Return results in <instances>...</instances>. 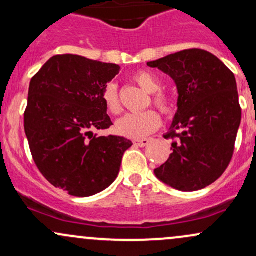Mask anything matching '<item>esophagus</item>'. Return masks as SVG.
Listing matches in <instances>:
<instances>
[{
  "instance_id": "esophagus-1",
  "label": "esophagus",
  "mask_w": 256,
  "mask_h": 256,
  "mask_svg": "<svg viewBox=\"0 0 256 256\" xmlns=\"http://www.w3.org/2000/svg\"><path fill=\"white\" fill-rule=\"evenodd\" d=\"M150 142V140H148V138H144V140H134V144L137 146H140V148H144V146H148V143Z\"/></svg>"
}]
</instances>
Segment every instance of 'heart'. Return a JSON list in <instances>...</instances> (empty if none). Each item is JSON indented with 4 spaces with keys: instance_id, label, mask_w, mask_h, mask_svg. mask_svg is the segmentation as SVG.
<instances>
[{
    "instance_id": "obj_1",
    "label": "heart",
    "mask_w": 256,
    "mask_h": 256,
    "mask_svg": "<svg viewBox=\"0 0 256 256\" xmlns=\"http://www.w3.org/2000/svg\"><path fill=\"white\" fill-rule=\"evenodd\" d=\"M134 80L138 85L149 94H157L152 98L154 104L164 113H170L173 108L172 100L162 92H158L161 89V83L155 74L148 71H140L134 76ZM102 100L112 114H119L122 112V104L118 95V85L114 82H110L106 85ZM161 125L160 116L155 110H148L140 113H128L122 119H119L116 124V132L120 136L131 138V140H140L156 131Z\"/></svg>"
}]
</instances>
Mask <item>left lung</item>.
<instances>
[{
  "label": "left lung",
  "mask_w": 256,
  "mask_h": 256,
  "mask_svg": "<svg viewBox=\"0 0 256 256\" xmlns=\"http://www.w3.org/2000/svg\"><path fill=\"white\" fill-rule=\"evenodd\" d=\"M173 79L177 112L166 138L170 158L155 168L158 180L179 192L208 186L230 164L242 112L236 78L212 52L188 49L146 62Z\"/></svg>",
  "instance_id": "obj_1"
}]
</instances>
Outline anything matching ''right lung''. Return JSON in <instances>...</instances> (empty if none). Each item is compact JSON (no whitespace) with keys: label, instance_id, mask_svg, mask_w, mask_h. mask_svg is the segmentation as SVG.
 Instances as JSON below:
<instances>
[{"label":"right lung","instance_id":"obj_1","mask_svg":"<svg viewBox=\"0 0 256 256\" xmlns=\"http://www.w3.org/2000/svg\"><path fill=\"white\" fill-rule=\"evenodd\" d=\"M119 71V64L55 55L30 82L24 128L31 154L46 180L72 196L107 189L132 146L124 137L91 131L113 125L102 92Z\"/></svg>","mask_w":256,"mask_h":256}]
</instances>
